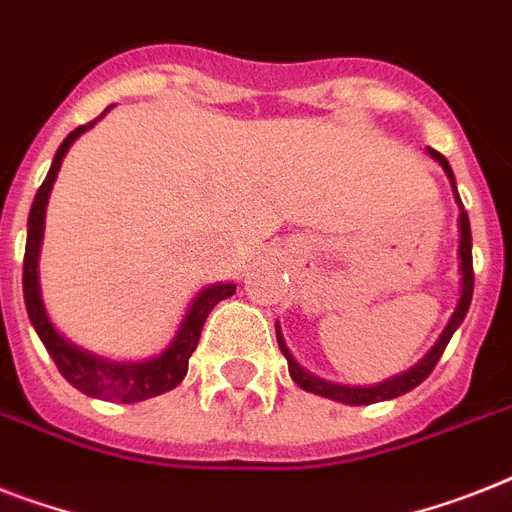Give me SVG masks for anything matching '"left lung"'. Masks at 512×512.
Returning <instances> with one entry per match:
<instances>
[{
    "label": "left lung",
    "mask_w": 512,
    "mask_h": 512,
    "mask_svg": "<svg viewBox=\"0 0 512 512\" xmlns=\"http://www.w3.org/2000/svg\"><path fill=\"white\" fill-rule=\"evenodd\" d=\"M428 154L436 159L441 167H444L446 177H449V183H452V191H454V199L460 204V273H462V289H460V300H457V308H454L452 319L446 324V329L441 332V337L436 340V345L425 353V356L412 366V369H406V372L396 374V377H390L385 382H377V385H369V388H350V385H337V382H329V380H321L316 374H311L308 369L297 364L295 356L289 353L287 342H284V335H281V327L276 324V340H279V348L284 353L289 364V374H292V380L300 385L303 390L308 393H316V396H324V398H332V401H340V404H348V406H366V404H377V401H388V398H396V396H404L409 390H414L420 385L425 377H428L433 369H436L438 358L444 353V348L449 345L452 335L457 332L465 316H468V308H470V300H473V239H470V220H468V212L462 207V199L460 193H457V183H454V172L446 162V156H441L438 151L428 148Z\"/></svg>",
    "instance_id": "obj_1"
}]
</instances>
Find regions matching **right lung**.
I'll return each instance as SVG.
<instances>
[{"mask_svg":"<svg viewBox=\"0 0 512 512\" xmlns=\"http://www.w3.org/2000/svg\"><path fill=\"white\" fill-rule=\"evenodd\" d=\"M106 111L95 122H100L106 116ZM95 122L76 127L60 143L58 154L52 159L50 172H47L44 183L36 191L31 212H28V239L26 257H23V300H26L28 319L34 324L36 335L44 342V348L52 356L60 374L76 390H82V393H87L92 398H106V401H119V404H135V401L162 396V393L177 388L183 382L185 372H188V358H191V353L199 345L201 327H204L209 311L220 300L231 297L236 292V284H212V287L201 289L199 295L193 297L191 308L185 313L183 324L177 329L170 348H164L159 356L148 358V361H108V358H100L95 353H90V350L74 345V342L66 340L58 329L52 327L47 308H44L42 287H39V249H42L44 236V212H47V199H50L52 183L58 177L63 156L71 148V143L82 132L90 130Z\"/></svg>","mask_w":512,"mask_h":512,"instance_id":"obj_1","label":"right lung"}]
</instances>
